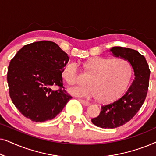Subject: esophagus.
<instances>
[{
	"label": "esophagus",
	"mask_w": 156,
	"mask_h": 156,
	"mask_svg": "<svg viewBox=\"0 0 156 156\" xmlns=\"http://www.w3.org/2000/svg\"><path fill=\"white\" fill-rule=\"evenodd\" d=\"M80 101L81 103H82V104H83V105H84V106H89V104H90V103H89V101H85V100L80 99Z\"/></svg>",
	"instance_id": "1"
}]
</instances>
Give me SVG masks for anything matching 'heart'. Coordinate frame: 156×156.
I'll return each mask as SVG.
<instances>
[{
    "mask_svg": "<svg viewBox=\"0 0 156 156\" xmlns=\"http://www.w3.org/2000/svg\"><path fill=\"white\" fill-rule=\"evenodd\" d=\"M85 69L92 74L88 87H75L68 89L70 94L84 99H97L104 102L114 101L123 92L131 77V67L123 58L94 57L85 63ZM62 76L70 85L79 81V65L76 62L67 64Z\"/></svg>",
    "mask_w": 156,
    "mask_h": 156,
    "instance_id": "b5f03b06",
    "label": "heart"
}]
</instances>
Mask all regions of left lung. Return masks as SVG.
<instances>
[{
	"label": "left lung",
	"mask_w": 156,
	"mask_h": 156,
	"mask_svg": "<svg viewBox=\"0 0 156 156\" xmlns=\"http://www.w3.org/2000/svg\"><path fill=\"white\" fill-rule=\"evenodd\" d=\"M113 56L128 61L133 68L134 80L126 92L112 104L101 106L100 114L91 119L93 124L102 129H114L129 121L146 99L150 69L144 56L138 51L122 47L110 49Z\"/></svg>",
	"instance_id": "1"
}]
</instances>
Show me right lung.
Here are the masks:
<instances>
[{
	"mask_svg": "<svg viewBox=\"0 0 156 156\" xmlns=\"http://www.w3.org/2000/svg\"><path fill=\"white\" fill-rule=\"evenodd\" d=\"M69 57L55 42L39 41L23 46L8 66L7 81L12 103L35 122L54 119L72 97L65 90L62 71ZM60 87L54 91L51 88Z\"/></svg>",
	"mask_w": 156,
	"mask_h": 156,
	"instance_id": "1",
	"label": "right lung"
}]
</instances>
